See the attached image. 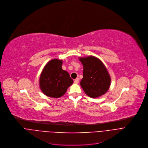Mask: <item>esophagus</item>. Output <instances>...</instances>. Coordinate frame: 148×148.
<instances>
[{
    "label": "esophagus",
    "mask_w": 148,
    "mask_h": 148,
    "mask_svg": "<svg viewBox=\"0 0 148 148\" xmlns=\"http://www.w3.org/2000/svg\"><path fill=\"white\" fill-rule=\"evenodd\" d=\"M79 79L78 77H77V78H76V79H75V80H74V83H76V84H77V83H79Z\"/></svg>",
    "instance_id": "34e87169"
}]
</instances>
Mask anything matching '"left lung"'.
Listing matches in <instances>:
<instances>
[{
    "label": "left lung",
    "instance_id": "left-lung-1",
    "mask_svg": "<svg viewBox=\"0 0 148 148\" xmlns=\"http://www.w3.org/2000/svg\"><path fill=\"white\" fill-rule=\"evenodd\" d=\"M79 60L83 65L80 85L85 93L92 98L105 94L110 87L111 79L103 62L93 56L80 58Z\"/></svg>",
    "mask_w": 148,
    "mask_h": 148
}]
</instances>
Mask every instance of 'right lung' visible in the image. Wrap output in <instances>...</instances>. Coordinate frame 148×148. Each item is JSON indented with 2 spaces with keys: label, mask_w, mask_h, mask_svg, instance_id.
Wrapping results in <instances>:
<instances>
[{
  "label": "right lung",
  "mask_w": 148,
  "mask_h": 148,
  "mask_svg": "<svg viewBox=\"0 0 148 148\" xmlns=\"http://www.w3.org/2000/svg\"><path fill=\"white\" fill-rule=\"evenodd\" d=\"M62 61L54 59L45 66L41 74L40 86L48 97L62 96L73 82L68 72L62 69Z\"/></svg>",
  "instance_id": "1"
}]
</instances>
